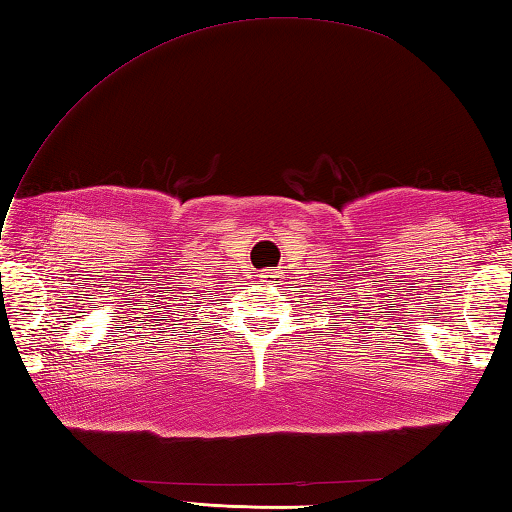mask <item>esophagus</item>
<instances>
[{
    "mask_svg": "<svg viewBox=\"0 0 512 512\" xmlns=\"http://www.w3.org/2000/svg\"><path fill=\"white\" fill-rule=\"evenodd\" d=\"M259 277H262L264 284H273V281L277 279V273H275V270H264V273Z\"/></svg>",
    "mask_w": 512,
    "mask_h": 512,
    "instance_id": "34e87169",
    "label": "esophagus"
}]
</instances>
